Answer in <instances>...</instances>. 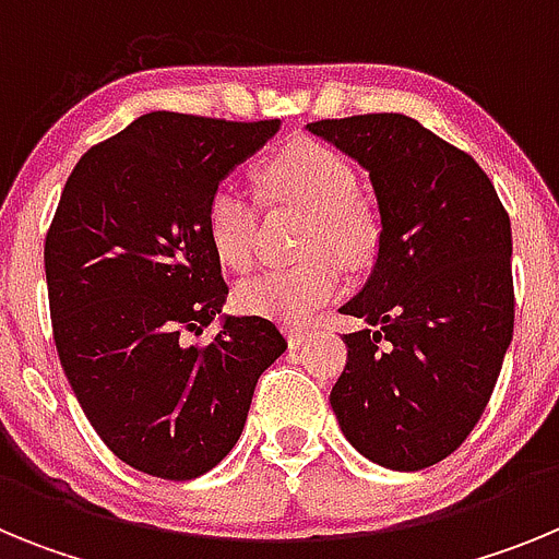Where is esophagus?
Returning <instances> with one entry per match:
<instances>
[{
  "instance_id": "34e87169",
  "label": "esophagus",
  "mask_w": 559,
  "mask_h": 559,
  "mask_svg": "<svg viewBox=\"0 0 559 559\" xmlns=\"http://www.w3.org/2000/svg\"><path fill=\"white\" fill-rule=\"evenodd\" d=\"M313 335V330L308 328H288V341H290V347H302L305 341Z\"/></svg>"
}]
</instances>
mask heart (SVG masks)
<instances>
[{
  "mask_svg": "<svg viewBox=\"0 0 559 559\" xmlns=\"http://www.w3.org/2000/svg\"><path fill=\"white\" fill-rule=\"evenodd\" d=\"M260 187L269 201H294L310 212L299 263L271 265L237 285V305L246 313L302 322L333 299L347 265H364L380 240V221L360 201L358 173L338 151L322 142H294L260 167ZM206 235L215 254L231 269H246L254 257L257 204L231 181L212 190Z\"/></svg>",
  "mask_w": 559,
  "mask_h": 559,
  "instance_id": "b5f03b06",
  "label": "heart"
}]
</instances>
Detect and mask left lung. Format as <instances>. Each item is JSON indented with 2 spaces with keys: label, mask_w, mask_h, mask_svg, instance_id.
Returning <instances> with one entry per match:
<instances>
[{
  "label": "left lung",
  "mask_w": 559,
  "mask_h": 559,
  "mask_svg": "<svg viewBox=\"0 0 559 559\" xmlns=\"http://www.w3.org/2000/svg\"><path fill=\"white\" fill-rule=\"evenodd\" d=\"M369 170L380 210L372 276L341 313L347 367L330 392L355 451L423 471L484 414L515 324L510 215L464 151L403 114L308 122Z\"/></svg>",
  "instance_id": "8db88e82"
}]
</instances>
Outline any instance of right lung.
Segmentation results:
<instances>
[{
    "label": "right lung",
    "instance_id": "1",
    "mask_svg": "<svg viewBox=\"0 0 559 559\" xmlns=\"http://www.w3.org/2000/svg\"><path fill=\"white\" fill-rule=\"evenodd\" d=\"M280 120L151 111L88 147L44 240L63 374L108 451L167 481L204 476L235 448L251 394L288 341L260 316H226L206 235L212 190Z\"/></svg>",
    "mask_w": 559,
    "mask_h": 559
}]
</instances>
